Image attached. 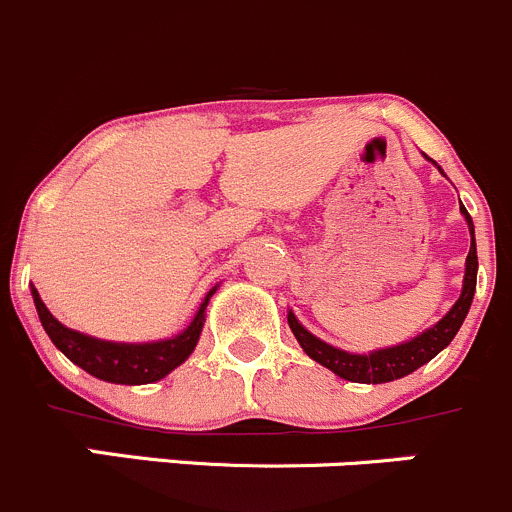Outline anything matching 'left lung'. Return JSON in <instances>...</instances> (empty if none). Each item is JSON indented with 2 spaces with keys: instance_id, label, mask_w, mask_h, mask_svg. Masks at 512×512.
I'll use <instances>...</instances> for the list:
<instances>
[{
  "instance_id": "left-lung-1",
  "label": "left lung",
  "mask_w": 512,
  "mask_h": 512,
  "mask_svg": "<svg viewBox=\"0 0 512 512\" xmlns=\"http://www.w3.org/2000/svg\"><path fill=\"white\" fill-rule=\"evenodd\" d=\"M461 213L466 215L468 230H471V250L466 257V277H463V292L458 297V302L453 304L451 312L441 319L438 324H433L428 332L418 334L411 342L399 344V347L379 349V352L371 354H349L342 349H334L332 344L322 342L314 334H309L302 324L297 322L292 312L287 314V322L292 334L297 337L299 347L304 349L314 361H319L322 366L332 369L334 374L342 376L347 381H356V384H386V381L401 379V376L411 374L418 366H423L426 361H431L441 349H446L451 344V339L456 337V332L461 329L463 319H466L468 309H471L473 292H476V275H478V255H476V237H473V220L468 215V210L461 205Z\"/></svg>"
}]
</instances>
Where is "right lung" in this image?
<instances>
[{"label":"right lung","mask_w":512,"mask_h":512,"mask_svg":"<svg viewBox=\"0 0 512 512\" xmlns=\"http://www.w3.org/2000/svg\"><path fill=\"white\" fill-rule=\"evenodd\" d=\"M213 292L200 304L198 314L190 322V327L183 334H178V337L153 344H116L101 342V339L86 337V334L64 327L59 319H54V314L41 302L39 292L32 287V297L36 312H39L41 327L46 329V334L56 344V349H61L76 366L89 371L96 379L128 386L153 384V381L163 379L165 374H170L175 366H180L193 354L200 337V329H203L205 322V307H208V299L213 297Z\"/></svg>","instance_id":"obj_1"}]
</instances>
